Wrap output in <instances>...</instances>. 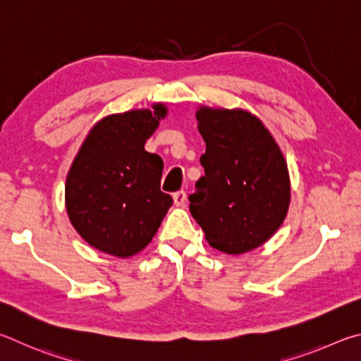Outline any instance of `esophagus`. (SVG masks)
Listing matches in <instances>:
<instances>
[{
    "instance_id": "34e87169",
    "label": "esophagus",
    "mask_w": 361,
    "mask_h": 361,
    "mask_svg": "<svg viewBox=\"0 0 361 361\" xmlns=\"http://www.w3.org/2000/svg\"><path fill=\"white\" fill-rule=\"evenodd\" d=\"M173 200H174V204L176 206H185V203H187V193L184 190L176 192L173 195Z\"/></svg>"
}]
</instances>
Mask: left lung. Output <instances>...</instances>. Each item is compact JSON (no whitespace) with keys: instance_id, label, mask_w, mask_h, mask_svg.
Segmentation results:
<instances>
[{"instance_id":"obj_1","label":"left lung","mask_w":361,"mask_h":361,"mask_svg":"<svg viewBox=\"0 0 361 361\" xmlns=\"http://www.w3.org/2000/svg\"><path fill=\"white\" fill-rule=\"evenodd\" d=\"M206 142L204 176L188 197L207 243L226 254H244L267 243L290 204V179L279 145L260 120L241 109L197 112Z\"/></svg>"}]
</instances>
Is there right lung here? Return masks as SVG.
<instances>
[{"instance_id":"add662e5","label":"right lung","mask_w":361,"mask_h":361,"mask_svg":"<svg viewBox=\"0 0 361 361\" xmlns=\"http://www.w3.org/2000/svg\"><path fill=\"white\" fill-rule=\"evenodd\" d=\"M166 107L101 120L88 133L68 173L69 220L94 249L131 257L147 245L173 204L160 190L163 160L144 144Z\"/></svg>"}]
</instances>
